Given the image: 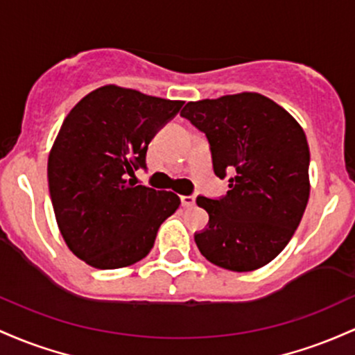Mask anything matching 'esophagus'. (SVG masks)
Masks as SVG:
<instances>
[{"label":"esophagus","instance_id":"esophagus-1","mask_svg":"<svg viewBox=\"0 0 355 355\" xmlns=\"http://www.w3.org/2000/svg\"><path fill=\"white\" fill-rule=\"evenodd\" d=\"M194 201H196L194 196H181V202H182V206H184V208H188V206H193Z\"/></svg>","mask_w":355,"mask_h":355}]
</instances>
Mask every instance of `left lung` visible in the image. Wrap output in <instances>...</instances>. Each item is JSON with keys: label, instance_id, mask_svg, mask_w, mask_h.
Listing matches in <instances>:
<instances>
[{"label": "left lung", "instance_id": "obj_1", "mask_svg": "<svg viewBox=\"0 0 355 355\" xmlns=\"http://www.w3.org/2000/svg\"><path fill=\"white\" fill-rule=\"evenodd\" d=\"M181 115L208 137L214 174H231L225 198L196 199L209 214L208 228L194 234L199 252L231 272L268 265L292 240L309 202L304 129L257 92L188 102Z\"/></svg>", "mask_w": 355, "mask_h": 355}]
</instances>
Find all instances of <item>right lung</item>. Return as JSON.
Segmentation results:
<instances>
[{"mask_svg": "<svg viewBox=\"0 0 355 355\" xmlns=\"http://www.w3.org/2000/svg\"><path fill=\"white\" fill-rule=\"evenodd\" d=\"M182 101L103 85L63 121L49 156V188L70 252L101 270L137 263L153 250L159 226L176 213L173 191L137 184L147 147Z\"/></svg>", "mask_w": 355, "mask_h": 355, "instance_id": "right-lung-1", "label": "right lung"}]
</instances>
